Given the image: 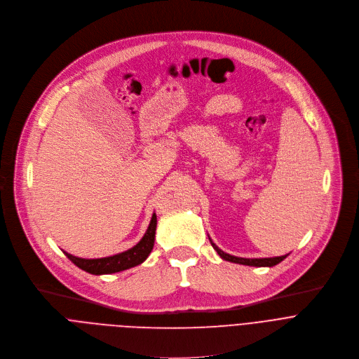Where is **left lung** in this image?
Wrapping results in <instances>:
<instances>
[{
  "mask_svg": "<svg viewBox=\"0 0 359 359\" xmlns=\"http://www.w3.org/2000/svg\"><path fill=\"white\" fill-rule=\"evenodd\" d=\"M212 248L218 252V255L226 260V262H232V263H238V264H245V266H255V267H273L276 264H278L281 260H284L289 255L284 256H277V257H259V259H248V257H238V256H232L226 252H224L222 249H219L217 245L212 242V239L209 238Z\"/></svg>",
  "mask_w": 359,
  "mask_h": 359,
  "instance_id": "1",
  "label": "left lung"
}]
</instances>
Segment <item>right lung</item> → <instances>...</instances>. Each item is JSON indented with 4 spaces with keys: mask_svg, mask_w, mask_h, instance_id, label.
I'll list each match as a JSON object with an SVG mask.
<instances>
[{
    "mask_svg": "<svg viewBox=\"0 0 359 359\" xmlns=\"http://www.w3.org/2000/svg\"><path fill=\"white\" fill-rule=\"evenodd\" d=\"M156 229H157V215L153 213L150 225H149L144 236L140 239V242L137 245H134L133 248H130L121 253L100 257V259H82V257H76L74 255H70L65 250H63V253L72 263H75L79 269L90 273V274L100 276V274H111V273L123 271V270H127V269L141 264L149 257V255L151 253V250L154 248Z\"/></svg>",
    "mask_w": 359,
    "mask_h": 359,
    "instance_id": "obj_1",
    "label": "right lung"
}]
</instances>
